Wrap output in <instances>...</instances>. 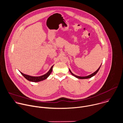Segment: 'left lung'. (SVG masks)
Listing matches in <instances>:
<instances>
[{"label": "left lung", "instance_id": "obj_1", "mask_svg": "<svg viewBox=\"0 0 123 123\" xmlns=\"http://www.w3.org/2000/svg\"><path fill=\"white\" fill-rule=\"evenodd\" d=\"M101 65H102V64H101ZM101 65H100V66L99 67V68L95 72H94L93 73H92V74H90V75H88V76H83V77H82V76H77V75H75L72 72H71V71L70 70V69H69V71H70V72L71 73V74L73 75V76H74V77H75L76 78H78V79H88V78H91V77H92V76H94L97 73V72L99 71V69H100V67H101Z\"/></svg>", "mask_w": 123, "mask_h": 123}]
</instances>
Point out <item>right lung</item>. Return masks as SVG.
I'll list each match as a JSON object with an SVG mask.
<instances>
[{
	"label": "right lung",
	"mask_w": 123,
	"mask_h": 123,
	"mask_svg": "<svg viewBox=\"0 0 123 123\" xmlns=\"http://www.w3.org/2000/svg\"><path fill=\"white\" fill-rule=\"evenodd\" d=\"M53 66L54 65L51 66V67L50 68L49 70L46 74L40 76H30V75H29L27 74H24L22 73H21V72H20V73L27 80H28L29 81L32 82H41V81L45 80L49 76V75L50 74L52 71V68H53Z\"/></svg>",
	"instance_id": "obj_1"
}]
</instances>
